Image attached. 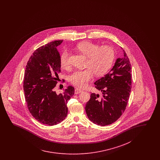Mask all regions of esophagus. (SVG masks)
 Segmentation results:
<instances>
[{
  "label": "esophagus",
  "instance_id": "obj_1",
  "mask_svg": "<svg viewBox=\"0 0 160 160\" xmlns=\"http://www.w3.org/2000/svg\"><path fill=\"white\" fill-rule=\"evenodd\" d=\"M74 92H75V94H79V93L82 92V90L80 88H76V89H75Z\"/></svg>",
  "mask_w": 160,
  "mask_h": 160
}]
</instances>
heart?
Masks as SVG:
<instances>
[{"label": "heart", "instance_id": "1", "mask_svg": "<svg viewBox=\"0 0 160 160\" xmlns=\"http://www.w3.org/2000/svg\"><path fill=\"white\" fill-rule=\"evenodd\" d=\"M77 49L87 58L84 70L74 72L69 77V81L72 84L79 87L86 86L92 79L93 74L100 76L106 73L112 68L114 60V49L108 46H101L90 42H84L78 44ZM70 54L65 50L60 55V63L64 69H68Z\"/></svg>", "mask_w": 160, "mask_h": 160}]
</instances>
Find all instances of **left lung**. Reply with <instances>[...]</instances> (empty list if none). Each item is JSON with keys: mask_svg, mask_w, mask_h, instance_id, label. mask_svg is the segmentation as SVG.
<instances>
[{"mask_svg": "<svg viewBox=\"0 0 160 160\" xmlns=\"http://www.w3.org/2000/svg\"><path fill=\"white\" fill-rule=\"evenodd\" d=\"M123 52V58L117 59L108 73L94 82L102 96L91 93V98L86 105L88 118L98 126L114 122L126 110L131 92V68L124 50Z\"/></svg>", "mask_w": 160, "mask_h": 160, "instance_id": "obj_1", "label": "left lung"}]
</instances>
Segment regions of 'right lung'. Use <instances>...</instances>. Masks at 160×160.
<instances>
[{"label":"right lung","mask_w":160,"mask_h":160,"mask_svg":"<svg viewBox=\"0 0 160 160\" xmlns=\"http://www.w3.org/2000/svg\"><path fill=\"white\" fill-rule=\"evenodd\" d=\"M63 40H56L36 49L26 66L23 80L24 96L29 112L38 121L56 125L67 116V103L74 94L69 86L63 93L54 91L61 72L57 49Z\"/></svg>","instance_id":"1"}]
</instances>
